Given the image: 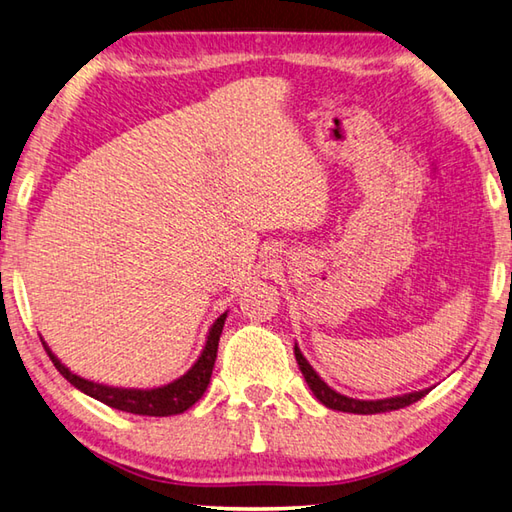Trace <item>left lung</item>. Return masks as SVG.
<instances>
[{"instance_id": "1", "label": "left lung", "mask_w": 512, "mask_h": 512, "mask_svg": "<svg viewBox=\"0 0 512 512\" xmlns=\"http://www.w3.org/2000/svg\"><path fill=\"white\" fill-rule=\"evenodd\" d=\"M294 356L298 361V368H301L307 385L314 392V397L323 403L325 408L330 410H339V412H352V414H379V412H390V410H399L406 408L410 403L423 399L428 394V390H417V392H408V394H397V397H388V399H352L345 397V394L336 392L334 388H330L318 372L312 368L310 361L305 359L301 347L294 345Z\"/></svg>"}]
</instances>
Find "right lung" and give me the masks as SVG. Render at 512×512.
I'll return each instance as SVG.
<instances>
[{"instance_id": "add662e5", "label": "right lung", "mask_w": 512, "mask_h": 512, "mask_svg": "<svg viewBox=\"0 0 512 512\" xmlns=\"http://www.w3.org/2000/svg\"><path fill=\"white\" fill-rule=\"evenodd\" d=\"M227 321V312L220 314L214 325L209 327L207 341L202 345V352L198 354L196 363L191 368L165 385L158 388H118V385H106L98 381H89L84 376L71 372L66 365L57 359L51 347L42 339L48 356H51L53 365L66 381L75 385L77 390L89 394V397L106 403L109 408L131 412V414H144V417H173V414H182L189 410L194 403L205 394L207 385L211 381V372H214L216 354H218V341L223 334V327Z\"/></svg>"}]
</instances>
